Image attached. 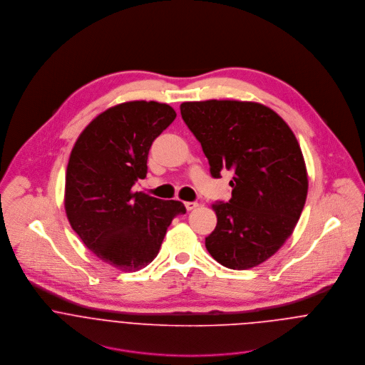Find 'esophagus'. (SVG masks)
Here are the masks:
<instances>
[{"label": "esophagus", "mask_w": 365, "mask_h": 365, "mask_svg": "<svg viewBox=\"0 0 365 365\" xmlns=\"http://www.w3.org/2000/svg\"><path fill=\"white\" fill-rule=\"evenodd\" d=\"M200 204L198 202H185V208L188 210H192V209L197 208Z\"/></svg>", "instance_id": "obj_1"}]
</instances>
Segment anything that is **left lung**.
<instances>
[{
  "mask_svg": "<svg viewBox=\"0 0 365 365\" xmlns=\"http://www.w3.org/2000/svg\"><path fill=\"white\" fill-rule=\"evenodd\" d=\"M181 116L202 146L210 175L233 171L232 198L215 202L217 223L205 239L209 255L232 269L274 256L292 235L305 207L308 173L285 120L247 101L182 103Z\"/></svg>",
  "mask_w": 365,
  "mask_h": 365,
  "instance_id": "obj_1",
  "label": "left lung"
}]
</instances>
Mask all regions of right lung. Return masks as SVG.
Wrapping results in <instances>:
<instances>
[{"label":"right lung","instance_id":"right-lung-1","mask_svg":"<svg viewBox=\"0 0 365 365\" xmlns=\"http://www.w3.org/2000/svg\"><path fill=\"white\" fill-rule=\"evenodd\" d=\"M175 110L156 101H129L100 113L78 136L67 164L64 208L73 230L106 264L138 271L155 260L167 227L185 213L132 187L148 174V156Z\"/></svg>","mask_w":365,"mask_h":365}]
</instances>
